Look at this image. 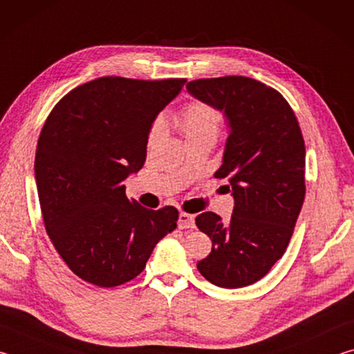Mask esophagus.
Segmentation results:
<instances>
[{"instance_id": "34e87169", "label": "esophagus", "mask_w": 354, "mask_h": 354, "mask_svg": "<svg viewBox=\"0 0 354 354\" xmlns=\"http://www.w3.org/2000/svg\"><path fill=\"white\" fill-rule=\"evenodd\" d=\"M178 226L181 227V230H189V227H194L195 226V217L190 214H185L181 212L179 214V218H178Z\"/></svg>"}]
</instances>
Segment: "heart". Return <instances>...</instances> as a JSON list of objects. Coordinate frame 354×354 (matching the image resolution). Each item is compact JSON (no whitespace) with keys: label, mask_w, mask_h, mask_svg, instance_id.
I'll use <instances>...</instances> for the list:
<instances>
[{"label":"heart","mask_w":354,"mask_h":354,"mask_svg":"<svg viewBox=\"0 0 354 354\" xmlns=\"http://www.w3.org/2000/svg\"><path fill=\"white\" fill-rule=\"evenodd\" d=\"M178 127L183 131L185 139H194L203 134H215L218 133L220 118L214 107L203 103H192L184 107L181 115L178 117ZM162 131V120H158L153 124L149 140H156Z\"/></svg>","instance_id":"1"}]
</instances>
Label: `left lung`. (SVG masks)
I'll return each instance as SVG.
<instances>
[{
	"instance_id": "1",
	"label": "left lung",
	"mask_w": 354,
	"mask_h": 354,
	"mask_svg": "<svg viewBox=\"0 0 354 354\" xmlns=\"http://www.w3.org/2000/svg\"><path fill=\"white\" fill-rule=\"evenodd\" d=\"M185 88L223 112L230 136L215 178L227 179L234 198L227 223L214 212L195 218L212 241L196 268L209 283L239 289L266 277L289 245L306 192L301 129L283 95L251 77L196 80Z\"/></svg>"
}]
</instances>
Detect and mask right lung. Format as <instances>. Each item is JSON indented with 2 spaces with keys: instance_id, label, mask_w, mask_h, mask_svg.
I'll use <instances>...</instances> for the list:
<instances>
[{
  "instance_id": "right-lung-1",
  "label": "right lung",
  "mask_w": 354,
  "mask_h": 354,
  "mask_svg": "<svg viewBox=\"0 0 354 354\" xmlns=\"http://www.w3.org/2000/svg\"><path fill=\"white\" fill-rule=\"evenodd\" d=\"M184 82L98 77L65 95L41 128L34 171L46 232L87 283L134 279L176 227L175 207L129 201L123 181L145 164L154 120Z\"/></svg>"
}]
</instances>
